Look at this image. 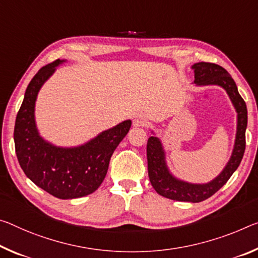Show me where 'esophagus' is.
Returning <instances> with one entry per match:
<instances>
[{"mask_svg": "<svg viewBox=\"0 0 258 258\" xmlns=\"http://www.w3.org/2000/svg\"><path fill=\"white\" fill-rule=\"evenodd\" d=\"M147 119H145L144 117H137L136 119L133 120V125L136 126V127H144V126L147 125Z\"/></svg>", "mask_w": 258, "mask_h": 258, "instance_id": "esophagus-1", "label": "esophagus"}]
</instances>
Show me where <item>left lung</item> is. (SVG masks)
<instances>
[{
  "label": "left lung",
  "instance_id": "obj_1",
  "mask_svg": "<svg viewBox=\"0 0 258 258\" xmlns=\"http://www.w3.org/2000/svg\"><path fill=\"white\" fill-rule=\"evenodd\" d=\"M196 85H218L227 92L233 105L238 112V130L232 156L225 166L223 172L214 180L198 185L178 180L167 170L164 150L157 138L150 137L147 142V161H148V175L151 185L159 195L181 202H201L209 199L227 182L231 175L240 165L246 149V128H247V107L246 102L238 92V87L224 68L215 63L200 62L194 64Z\"/></svg>",
  "mask_w": 258,
  "mask_h": 258
}]
</instances>
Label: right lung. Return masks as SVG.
I'll return each instance as SVG.
<instances>
[{
    "mask_svg": "<svg viewBox=\"0 0 258 258\" xmlns=\"http://www.w3.org/2000/svg\"><path fill=\"white\" fill-rule=\"evenodd\" d=\"M62 62L56 59L44 65L28 84L16 117L14 139L16 155L27 178L55 198L67 200L83 198L100 187L110 158L132 122L122 121L77 148H59L44 141L34 120L36 95Z\"/></svg>",
    "mask_w": 258,
    "mask_h": 258,
    "instance_id": "add662e5",
    "label": "right lung"
}]
</instances>
